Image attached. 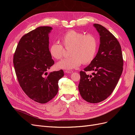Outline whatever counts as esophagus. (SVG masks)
Wrapping results in <instances>:
<instances>
[{
  "mask_svg": "<svg viewBox=\"0 0 135 135\" xmlns=\"http://www.w3.org/2000/svg\"><path fill=\"white\" fill-rule=\"evenodd\" d=\"M65 73L66 74H71L73 73V70H65Z\"/></svg>",
  "mask_w": 135,
  "mask_h": 135,
  "instance_id": "esophagus-1",
  "label": "esophagus"
}]
</instances>
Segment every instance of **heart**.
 Here are the masks:
<instances>
[{
    "mask_svg": "<svg viewBox=\"0 0 135 135\" xmlns=\"http://www.w3.org/2000/svg\"><path fill=\"white\" fill-rule=\"evenodd\" d=\"M61 40L65 48H70L69 55L70 56L57 64L58 69L64 70L76 69L79 67L81 63H90L95 57L97 41L93 35H84L81 32L70 30L61 36ZM50 52L52 57L60 60L64 56V48L61 44L55 42L50 46Z\"/></svg>",
    "mask_w": 135,
    "mask_h": 135,
    "instance_id": "heart-1",
    "label": "heart"
}]
</instances>
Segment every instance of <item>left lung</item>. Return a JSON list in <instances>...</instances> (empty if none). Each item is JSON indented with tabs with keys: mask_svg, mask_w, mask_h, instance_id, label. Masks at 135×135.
Returning a JSON list of instances; mask_svg holds the SVG:
<instances>
[{
	"mask_svg": "<svg viewBox=\"0 0 135 135\" xmlns=\"http://www.w3.org/2000/svg\"><path fill=\"white\" fill-rule=\"evenodd\" d=\"M100 35L99 51L88 66L80 71L79 91L83 99L90 103L105 100L115 88L123 71V60L117 39L105 27L94 23ZM95 71L93 76L85 71Z\"/></svg>",
	"mask_w": 135,
	"mask_h": 135,
	"instance_id": "obj_1",
	"label": "left lung"
}]
</instances>
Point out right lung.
Masks as SVG:
<instances>
[{"label":"right lung","instance_id":"obj_1","mask_svg":"<svg viewBox=\"0 0 135 135\" xmlns=\"http://www.w3.org/2000/svg\"><path fill=\"white\" fill-rule=\"evenodd\" d=\"M52 27L39 26L20 40L13 56L18 83L31 99L40 104L51 100L58 92L62 70L48 73L54 64L49 50V34Z\"/></svg>","mask_w":135,"mask_h":135}]
</instances>
